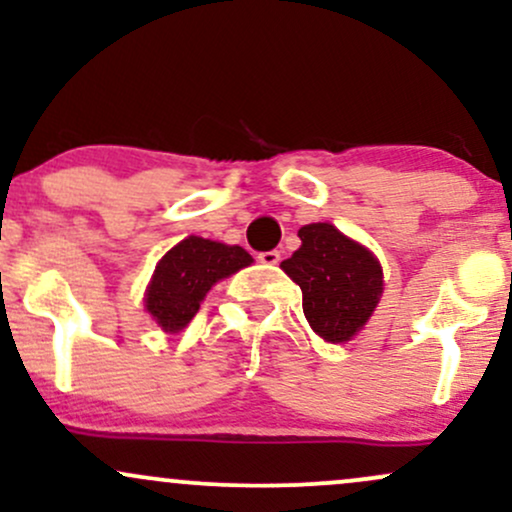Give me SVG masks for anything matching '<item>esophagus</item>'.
<instances>
[{
  "mask_svg": "<svg viewBox=\"0 0 512 512\" xmlns=\"http://www.w3.org/2000/svg\"><path fill=\"white\" fill-rule=\"evenodd\" d=\"M279 260H281V252L279 250L260 252V262L262 264H279Z\"/></svg>",
  "mask_w": 512,
  "mask_h": 512,
  "instance_id": "34e87169",
  "label": "esophagus"
}]
</instances>
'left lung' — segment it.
<instances>
[{
	"instance_id": "obj_1",
	"label": "left lung",
	"mask_w": 512,
	"mask_h": 512,
	"mask_svg": "<svg viewBox=\"0 0 512 512\" xmlns=\"http://www.w3.org/2000/svg\"><path fill=\"white\" fill-rule=\"evenodd\" d=\"M298 238L301 248L281 262V269L301 286L310 327L327 342H346L366 325L380 301V262L332 223L303 226Z\"/></svg>"
}]
</instances>
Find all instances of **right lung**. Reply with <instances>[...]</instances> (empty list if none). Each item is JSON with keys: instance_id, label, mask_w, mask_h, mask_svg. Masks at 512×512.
<instances>
[{"instance_id": "add662e5", "label": "right lung", "mask_w": 512, "mask_h": 512, "mask_svg": "<svg viewBox=\"0 0 512 512\" xmlns=\"http://www.w3.org/2000/svg\"><path fill=\"white\" fill-rule=\"evenodd\" d=\"M252 257L240 245L190 236L156 264L146 293V310L166 332H178L195 317L216 281L248 267Z\"/></svg>"}]
</instances>
